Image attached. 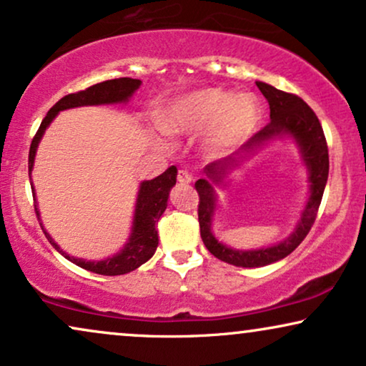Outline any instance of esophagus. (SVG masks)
I'll use <instances>...</instances> for the list:
<instances>
[{
    "mask_svg": "<svg viewBox=\"0 0 366 366\" xmlns=\"http://www.w3.org/2000/svg\"><path fill=\"white\" fill-rule=\"evenodd\" d=\"M178 182L179 183H192L193 182L192 173L187 172V169H179V172H178Z\"/></svg>",
    "mask_w": 366,
    "mask_h": 366,
    "instance_id": "34e87169",
    "label": "esophagus"
}]
</instances>
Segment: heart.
Returning a JSON list of instances; mask_svg holds the SVG:
<instances>
[{"label": "heart", "instance_id": "b5f03b06", "mask_svg": "<svg viewBox=\"0 0 366 366\" xmlns=\"http://www.w3.org/2000/svg\"><path fill=\"white\" fill-rule=\"evenodd\" d=\"M257 121L259 106L254 97L234 99L225 90L207 89L178 99L166 112L163 127L173 134H189L210 126L205 149L217 153L244 139Z\"/></svg>", "mask_w": 366, "mask_h": 366}]
</instances>
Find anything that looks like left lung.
<instances>
[{"instance_id": "1", "label": "left lung", "mask_w": 366, "mask_h": 366, "mask_svg": "<svg viewBox=\"0 0 366 366\" xmlns=\"http://www.w3.org/2000/svg\"><path fill=\"white\" fill-rule=\"evenodd\" d=\"M257 87L269 102L270 122L262 127L257 134L250 137L242 149H252L255 146L262 144L264 141L272 139L279 134H291L297 141L302 158H305L307 168H310L311 197L305 212H302L301 222H299L296 232L279 245L260 250H247V252L229 249V247L220 244L210 232L212 217L217 202L212 184L222 182L227 169L234 166L237 159L230 156V158L213 161V163L207 164V168L203 169L207 178L198 179L194 183L198 197H200V202H198V222H200L202 240L207 249L210 250V254L215 255L217 259L224 260L227 264L237 265V267H260V265L276 262V260L287 257L306 239L311 227L315 225L330 173L328 144H326L325 132H322L321 122L317 119L315 111L296 94L284 92V90H279L264 82H257Z\"/></svg>"}]
</instances>
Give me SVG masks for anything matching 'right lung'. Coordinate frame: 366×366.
Listing matches in <instances>:
<instances>
[{
  "mask_svg": "<svg viewBox=\"0 0 366 366\" xmlns=\"http://www.w3.org/2000/svg\"><path fill=\"white\" fill-rule=\"evenodd\" d=\"M139 85L141 80L137 79L119 77L104 80V82L90 85V87L85 90H79V92L61 97L44 117L40 127H38L36 134L33 136L30 144V154H28V173H31L33 158H35L38 142H40L41 136H44L46 126L54 121V117L60 111L79 106L124 102L134 94L136 89H139ZM177 168H174V166H169V168L166 169L164 173H161L159 177L141 184L136 203L134 227H132L129 244H127L119 254L114 255V257L101 260V262H87V260L70 257V255L65 254L64 250H60V247L56 245L45 232L46 239H49L50 244L54 245L64 257H67L70 262L77 264L79 267L90 270V272L101 274V276H121V274L131 272V270H134L139 267V265L144 264L146 260H149L156 252V247H158V230H156V225H158L159 217L163 215L166 205H168V194L169 189L173 188V184L177 183ZM35 212L36 217H40L38 215L36 205Z\"/></svg>",
  "mask_w": 366,
  "mask_h": 366,
  "instance_id": "add662e5",
  "label": "right lung"
}]
</instances>
